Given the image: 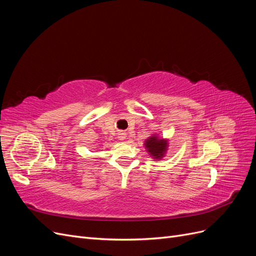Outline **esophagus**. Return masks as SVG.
<instances>
[{
	"label": "esophagus",
	"instance_id": "1",
	"mask_svg": "<svg viewBox=\"0 0 256 256\" xmlns=\"http://www.w3.org/2000/svg\"><path fill=\"white\" fill-rule=\"evenodd\" d=\"M118 138H120V140H124V138H126V134H125V132H120V134H118Z\"/></svg>",
	"mask_w": 256,
	"mask_h": 256
}]
</instances>
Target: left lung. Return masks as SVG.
Here are the masks:
<instances>
[{
  "mask_svg": "<svg viewBox=\"0 0 256 256\" xmlns=\"http://www.w3.org/2000/svg\"><path fill=\"white\" fill-rule=\"evenodd\" d=\"M168 143L164 138H158L157 136H150L145 143V147L150 152L152 156L156 159H160L166 150Z\"/></svg>",
  "mask_w": 256,
  "mask_h": 256,
  "instance_id": "1",
  "label": "left lung"
}]
</instances>
